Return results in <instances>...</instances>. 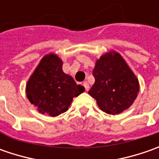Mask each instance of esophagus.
<instances>
[{"label":"esophagus","instance_id":"34e87169","mask_svg":"<svg viewBox=\"0 0 159 159\" xmlns=\"http://www.w3.org/2000/svg\"><path fill=\"white\" fill-rule=\"evenodd\" d=\"M83 86L85 87V89H86V90H87V91H89V83L87 82V81H84V82H83Z\"/></svg>","mask_w":159,"mask_h":159}]
</instances>
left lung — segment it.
I'll list each match as a JSON object with an SVG mask.
<instances>
[{
	"instance_id": "left-lung-1",
	"label": "left lung",
	"mask_w": 159,
	"mask_h": 159,
	"mask_svg": "<svg viewBox=\"0 0 159 159\" xmlns=\"http://www.w3.org/2000/svg\"><path fill=\"white\" fill-rule=\"evenodd\" d=\"M93 75L95 81L89 94L102 111L117 115L136 99L139 80L119 53L111 50L103 54L95 62Z\"/></svg>"
}]
</instances>
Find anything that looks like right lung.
I'll return each instance as SVG.
<instances>
[{"label":"right lung","instance_id":"add662e5","mask_svg":"<svg viewBox=\"0 0 159 159\" xmlns=\"http://www.w3.org/2000/svg\"><path fill=\"white\" fill-rule=\"evenodd\" d=\"M85 91L72 77L63 71V61L56 54H48L29 78L25 93L40 113L57 117L65 112L72 99Z\"/></svg>","mask_w":159,"mask_h":159}]
</instances>
